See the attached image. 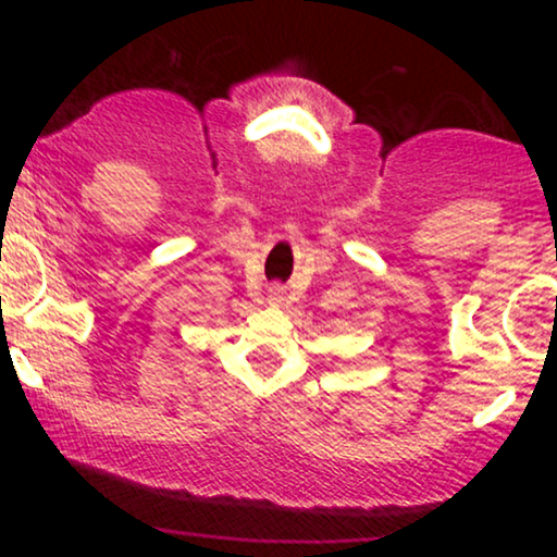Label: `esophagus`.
<instances>
[{
	"instance_id": "1",
	"label": "esophagus",
	"mask_w": 557,
	"mask_h": 557,
	"mask_svg": "<svg viewBox=\"0 0 557 557\" xmlns=\"http://www.w3.org/2000/svg\"><path fill=\"white\" fill-rule=\"evenodd\" d=\"M283 298H285L283 287H277V285L270 287V300H272V304H280V300H283Z\"/></svg>"
}]
</instances>
